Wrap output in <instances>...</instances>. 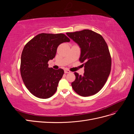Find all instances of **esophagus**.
<instances>
[{"label":"esophagus","instance_id":"esophagus-1","mask_svg":"<svg viewBox=\"0 0 134 134\" xmlns=\"http://www.w3.org/2000/svg\"><path fill=\"white\" fill-rule=\"evenodd\" d=\"M64 72L65 73H70V71L69 70H68V69H65L64 70Z\"/></svg>","mask_w":134,"mask_h":134}]
</instances>
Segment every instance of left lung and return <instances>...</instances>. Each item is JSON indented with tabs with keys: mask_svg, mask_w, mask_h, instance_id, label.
Masks as SVG:
<instances>
[{
	"mask_svg": "<svg viewBox=\"0 0 134 134\" xmlns=\"http://www.w3.org/2000/svg\"><path fill=\"white\" fill-rule=\"evenodd\" d=\"M66 35L81 48L79 61L85 71L83 75L74 72L72 88L81 96L94 95L103 88L111 72V56L107 44L100 34L90 30Z\"/></svg>",
	"mask_w": 134,
	"mask_h": 134,
	"instance_id": "left-lung-1",
	"label": "left lung"
}]
</instances>
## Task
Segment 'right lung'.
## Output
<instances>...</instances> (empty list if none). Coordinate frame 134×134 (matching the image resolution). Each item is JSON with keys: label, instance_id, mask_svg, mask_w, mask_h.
I'll use <instances>...</instances> for the list:
<instances>
[{"label": "right lung", "instance_id": "add662e5", "mask_svg": "<svg viewBox=\"0 0 134 134\" xmlns=\"http://www.w3.org/2000/svg\"><path fill=\"white\" fill-rule=\"evenodd\" d=\"M63 34H40L28 41L21 55L20 71L25 86L31 93L46 99L57 90L64 70L48 68V62L53 59L59 44L69 42Z\"/></svg>", "mask_w": 134, "mask_h": 134}]
</instances>
